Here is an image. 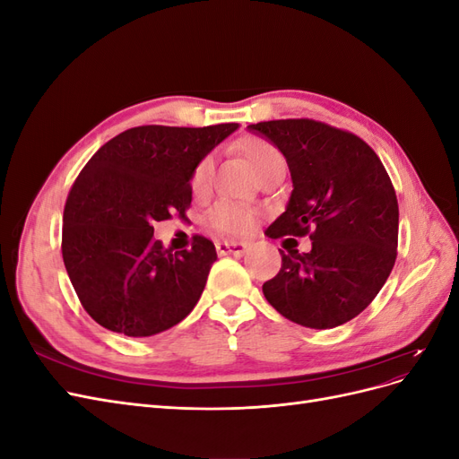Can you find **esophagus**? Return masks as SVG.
Wrapping results in <instances>:
<instances>
[{"instance_id":"34e87169","label":"esophagus","mask_w":459,"mask_h":459,"mask_svg":"<svg viewBox=\"0 0 459 459\" xmlns=\"http://www.w3.org/2000/svg\"><path fill=\"white\" fill-rule=\"evenodd\" d=\"M216 251L221 256H226V255H245L247 243H241V241H216Z\"/></svg>"}]
</instances>
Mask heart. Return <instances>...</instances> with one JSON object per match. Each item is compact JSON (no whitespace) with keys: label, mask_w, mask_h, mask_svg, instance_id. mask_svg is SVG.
Returning a JSON list of instances; mask_svg holds the SVG:
<instances>
[{"label":"heart","mask_w":459,"mask_h":459,"mask_svg":"<svg viewBox=\"0 0 459 459\" xmlns=\"http://www.w3.org/2000/svg\"><path fill=\"white\" fill-rule=\"evenodd\" d=\"M241 151L247 157V160L251 162L256 174L262 169H266L272 160L281 159L280 151H277L273 145H270L268 142L256 140V137L255 140L243 142ZM212 169H214L212 157H203L195 164V169H193L191 187L195 191L206 189L208 182H211ZM208 224L221 233H247L253 228V214H251V211H247V208H243L239 204H233L230 201H220L212 206V211L208 212Z\"/></svg>","instance_id":"b5f03b06"}]
</instances>
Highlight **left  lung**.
<instances>
[{
  "label": "left lung",
  "instance_id": "1",
  "mask_svg": "<svg viewBox=\"0 0 459 459\" xmlns=\"http://www.w3.org/2000/svg\"><path fill=\"white\" fill-rule=\"evenodd\" d=\"M287 159L293 191L270 239L310 235L312 251L281 253L262 293L312 329L351 322L377 297L398 247V201L383 162L358 135L312 118L251 124Z\"/></svg>",
  "mask_w": 459,
  "mask_h": 459
}]
</instances>
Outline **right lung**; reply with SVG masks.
<instances>
[{
    "label": "right lung",
    "mask_w": 459,
    "mask_h": 459,
    "mask_svg": "<svg viewBox=\"0 0 459 459\" xmlns=\"http://www.w3.org/2000/svg\"><path fill=\"white\" fill-rule=\"evenodd\" d=\"M239 124L204 128L137 126L107 142L78 174L63 214V260L84 310L126 337H151L195 308L214 243L193 235L172 253L152 238L155 221L191 204L195 164Z\"/></svg>",
    "instance_id": "obj_1"
}]
</instances>
